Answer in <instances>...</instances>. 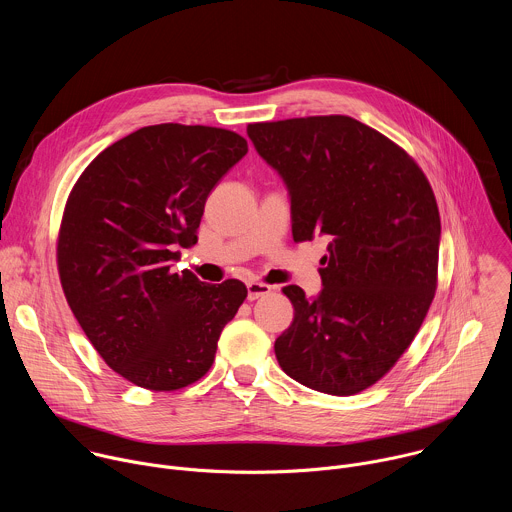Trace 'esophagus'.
Returning <instances> with one entry per match:
<instances>
[{"label": "esophagus", "mask_w": 512, "mask_h": 512, "mask_svg": "<svg viewBox=\"0 0 512 512\" xmlns=\"http://www.w3.org/2000/svg\"><path fill=\"white\" fill-rule=\"evenodd\" d=\"M271 293V287L265 285V283H257V281H249L247 283V299L249 301H255L259 297H265Z\"/></svg>", "instance_id": "1"}]
</instances>
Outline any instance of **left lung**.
I'll return each mask as SVG.
<instances>
[{
  "label": "left lung",
  "mask_w": 512,
  "mask_h": 512,
  "mask_svg": "<svg viewBox=\"0 0 512 512\" xmlns=\"http://www.w3.org/2000/svg\"><path fill=\"white\" fill-rule=\"evenodd\" d=\"M247 134L291 201L295 241L327 237L321 285L283 287L295 313L275 339L295 382L352 396L408 350L436 291L440 215L420 166L350 116L257 122Z\"/></svg>",
  "instance_id": "left-lung-1"
}]
</instances>
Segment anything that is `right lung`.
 Segmentation results:
<instances>
[{
    "label": "right lung",
    "mask_w": 512,
    "mask_h": 512,
    "mask_svg": "<svg viewBox=\"0 0 512 512\" xmlns=\"http://www.w3.org/2000/svg\"><path fill=\"white\" fill-rule=\"evenodd\" d=\"M247 140L213 126H144L82 173L66 203L58 271L68 305L102 360L128 382L173 392L213 366L223 327L247 297L173 269L197 243L215 185Z\"/></svg>",
    "instance_id": "obj_1"
}]
</instances>
